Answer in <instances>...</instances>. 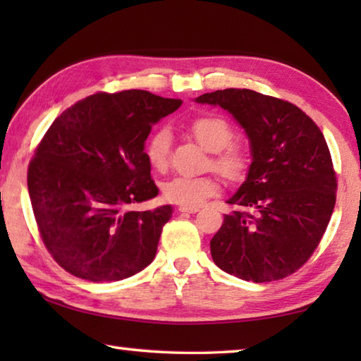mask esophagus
<instances>
[{
	"label": "esophagus",
	"mask_w": 361,
	"mask_h": 361,
	"mask_svg": "<svg viewBox=\"0 0 361 361\" xmlns=\"http://www.w3.org/2000/svg\"><path fill=\"white\" fill-rule=\"evenodd\" d=\"M181 213H197L199 207H180L178 209Z\"/></svg>",
	"instance_id": "34e87169"
}]
</instances>
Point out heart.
<instances>
[{
	"label": "heart",
	"mask_w": 361,
	"mask_h": 361,
	"mask_svg": "<svg viewBox=\"0 0 361 361\" xmlns=\"http://www.w3.org/2000/svg\"><path fill=\"white\" fill-rule=\"evenodd\" d=\"M192 137L209 152H215L213 166L228 178H237L247 167V154L240 145L231 143L234 129L228 121L218 114H205L189 124ZM172 135L167 127H161L148 138L145 154L149 166L162 172L170 161ZM219 183L213 176L178 175L162 185V195L167 202L181 207H199L207 199L218 194Z\"/></svg>",
	"instance_id": "b5f03b06"
}]
</instances>
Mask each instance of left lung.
<instances>
[{
    "label": "left lung",
    "instance_id": "obj_1",
    "mask_svg": "<svg viewBox=\"0 0 361 361\" xmlns=\"http://www.w3.org/2000/svg\"><path fill=\"white\" fill-rule=\"evenodd\" d=\"M219 106L250 143L245 181L228 204L210 252L224 272L272 282L298 271L325 234L336 204L331 154L315 122L290 102L250 89H224L195 99Z\"/></svg>",
    "mask_w": 361,
    "mask_h": 361
}]
</instances>
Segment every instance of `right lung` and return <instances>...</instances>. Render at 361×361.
I'll return each instance as SVG.
<instances>
[{"label": "right lung", "mask_w": 361, "mask_h": 361, "mask_svg": "<svg viewBox=\"0 0 361 361\" xmlns=\"http://www.w3.org/2000/svg\"><path fill=\"white\" fill-rule=\"evenodd\" d=\"M146 90L95 94L49 127L28 167V194L41 239L71 276L118 282L154 259L170 205L129 212L156 197L145 142L181 106Z\"/></svg>", "instance_id": "obj_1"}]
</instances>
